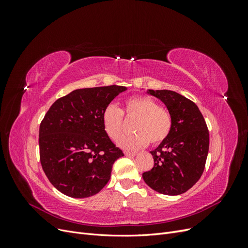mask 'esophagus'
Masks as SVG:
<instances>
[{
  "label": "esophagus",
  "instance_id": "34e87169",
  "mask_svg": "<svg viewBox=\"0 0 248 248\" xmlns=\"http://www.w3.org/2000/svg\"><path fill=\"white\" fill-rule=\"evenodd\" d=\"M124 154L126 156H129V157H132L134 155H137V152H130V151H124Z\"/></svg>",
  "mask_w": 248,
  "mask_h": 248
}]
</instances>
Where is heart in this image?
Listing matches in <instances>:
<instances>
[{"instance_id":"heart-1","label":"heart","mask_w":248,"mask_h":248,"mask_svg":"<svg viewBox=\"0 0 248 248\" xmlns=\"http://www.w3.org/2000/svg\"><path fill=\"white\" fill-rule=\"evenodd\" d=\"M124 115L127 119H134L132 130L134 133L124 136L118 140V145L127 150H137L146 146L159 145L170 136L172 127L170 112L158 106L148 96H132L124 101V108L120 109L116 104L109 103L102 111L104 131L112 140H116L124 130Z\"/></svg>"}]
</instances>
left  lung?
Wrapping results in <instances>:
<instances>
[{"label":"left lung","mask_w":248,"mask_h":248,"mask_svg":"<svg viewBox=\"0 0 248 248\" xmlns=\"http://www.w3.org/2000/svg\"><path fill=\"white\" fill-rule=\"evenodd\" d=\"M172 117L170 136L151 154L152 170L142 179L155 191L178 196L196 184L204 171L209 151V130L197 104L170 90H149Z\"/></svg>","instance_id":"8db88e82"}]
</instances>
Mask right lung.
Wrapping results in <instances>:
<instances>
[{"mask_svg": "<svg viewBox=\"0 0 248 248\" xmlns=\"http://www.w3.org/2000/svg\"><path fill=\"white\" fill-rule=\"evenodd\" d=\"M125 90L117 85L78 89L47 110L39 128L40 162L60 192L88 198L108 182L112 164L124 154L104 131L101 117Z\"/></svg>", "mask_w": 248, "mask_h": 248, "instance_id": "add662e5", "label": "right lung"}]
</instances>
